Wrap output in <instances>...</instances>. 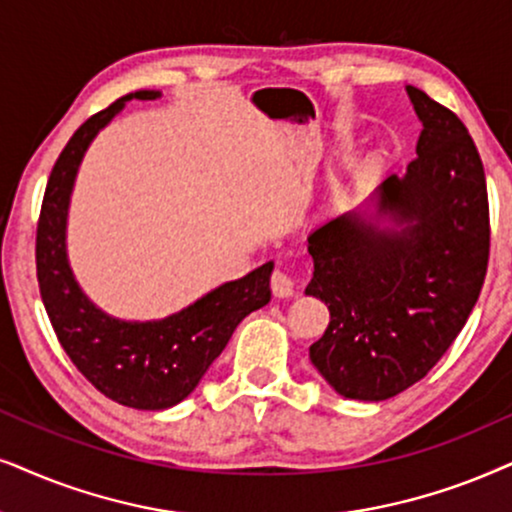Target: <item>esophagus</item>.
Here are the masks:
<instances>
[{
    "instance_id": "obj_1",
    "label": "esophagus",
    "mask_w": 512,
    "mask_h": 512,
    "mask_svg": "<svg viewBox=\"0 0 512 512\" xmlns=\"http://www.w3.org/2000/svg\"><path fill=\"white\" fill-rule=\"evenodd\" d=\"M271 293H274L276 297H293L295 295L293 278H290L286 271L276 269L274 274H271Z\"/></svg>"
}]
</instances>
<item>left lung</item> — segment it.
Returning a JSON list of instances; mask_svg holds the SVG:
<instances>
[{
  "label": "left lung",
  "instance_id": "8db88e82",
  "mask_svg": "<svg viewBox=\"0 0 512 512\" xmlns=\"http://www.w3.org/2000/svg\"><path fill=\"white\" fill-rule=\"evenodd\" d=\"M423 122L404 177L309 234L304 293L331 312L309 359L347 399L383 401L425 378L480 297L489 260L487 179L468 129L406 87Z\"/></svg>",
  "mask_w": 512,
  "mask_h": 512
}]
</instances>
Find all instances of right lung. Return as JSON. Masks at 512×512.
<instances>
[{"label": "right lung", "instance_id": "add662e5", "mask_svg": "<svg viewBox=\"0 0 512 512\" xmlns=\"http://www.w3.org/2000/svg\"><path fill=\"white\" fill-rule=\"evenodd\" d=\"M163 92L139 89L96 113L73 134L51 170L37 224V278L56 338L84 378L129 409L163 411L184 401L208 373L236 326L271 300L274 262L198 297L165 319L125 321L84 295L68 260V210L82 158L127 101Z\"/></svg>", "mask_w": 512, "mask_h": 512}]
</instances>
